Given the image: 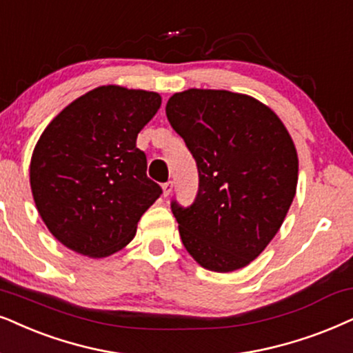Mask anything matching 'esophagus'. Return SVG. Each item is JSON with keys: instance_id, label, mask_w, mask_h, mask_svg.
<instances>
[{"instance_id": "esophagus-1", "label": "esophagus", "mask_w": 353, "mask_h": 353, "mask_svg": "<svg viewBox=\"0 0 353 353\" xmlns=\"http://www.w3.org/2000/svg\"><path fill=\"white\" fill-rule=\"evenodd\" d=\"M172 187H174L172 181H168V182H164V184H163V195H164V197H169V195H171V192H172Z\"/></svg>"}]
</instances>
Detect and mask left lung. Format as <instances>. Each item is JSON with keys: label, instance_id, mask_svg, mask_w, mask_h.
I'll list each match as a JSON object with an SVG mask.
<instances>
[{"label": "left lung", "instance_id": "obj_1", "mask_svg": "<svg viewBox=\"0 0 353 353\" xmlns=\"http://www.w3.org/2000/svg\"><path fill=\"white\" fill-rule=\"evenodd\" d=\"M166 115L199 169L192 205L171 202L182 244L208 270L246 267L280 230L295 197L292 137L269 107L230 91L177 92Z\"/></svg>", "mask_w": 353, "mask_h": 353}]
</instances>
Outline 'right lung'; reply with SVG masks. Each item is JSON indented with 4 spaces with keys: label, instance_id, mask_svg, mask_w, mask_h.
<instances>
[{
    "label": "right lung",
    "instance_id": "obj_1",
    "mask_svg": "<svg viewBox=\"0 0 353 353\" xmlns=\"http://www.w3.org/2000/svg\"><path fill=\"white\" fill-rule=\"evenodd\" d=\"M161 96L101 86L65 107L40 135L30 189L50 233L71 251L105 257L133 239L163 189L146 176L137 137Z\"/></svg>",
    "mask_w": 353,
    "mask_h": 353
}]
</instances>
